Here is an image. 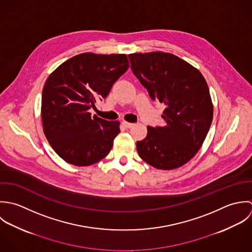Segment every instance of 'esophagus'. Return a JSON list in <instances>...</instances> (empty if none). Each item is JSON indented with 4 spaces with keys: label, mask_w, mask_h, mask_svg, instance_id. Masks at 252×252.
Instances as JSON below:
<instances>
[{
    "label": "esophagus",
    "mask_w": 252,
    "mask_h": 252,
    "mask_svg": "<svg viewBox=\"0 0 252 252\" xmlns=\"http://www.w3.org/2000/svg\"><path fill=\"white\" fill-rule=\"evenodd\" d=\"M122 125H123L126 128H130V127H132V126H133V124H131V123H127V122H123V123H122Z\"/></svg>",
    "instance_id": "obj_1"
}]
</instances>
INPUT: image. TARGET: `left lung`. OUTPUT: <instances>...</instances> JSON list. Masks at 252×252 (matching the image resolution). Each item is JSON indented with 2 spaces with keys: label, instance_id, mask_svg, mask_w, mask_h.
Here are the masks:
<instances>
[{
  "label": "left lung",
  "instance_id": "8db88e82",
  "mask_svg": "<svg viewBox=\"0 0 252 252\" xmlns=\"http://www.w3.org/2000/svg\"><path fill=\"white\" fill-rule=\"evenodd\" d=\"M132 73L152 100L165 105L161 126H148L136 142L139 157L158 169L189 161L209 130L213 106L201 72L178 56L161 51L128 54Z\"/></svg>",
  "mask_w": 252,
  "mask_h": 252
}]
</instances>
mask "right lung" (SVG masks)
Masks as SVG:
<instances>
[{"mask_svg":"<svg viewBox=\"0 0 252 252\" xmlns=\"http://www.w3.org/2000/svg\"><path fill=\"white\" fill-rule=\"evenodd\" d=\"M126 54H78L57 67L42 94L44 133L65 161L87 166L105 158L120 132L118 121L92 117L91 108L105 98L128 69Z\"/></svg>","mask_w":252,"mask_h":252,"instance_id":"add662e5","label":"right lung"}]
</instances>
